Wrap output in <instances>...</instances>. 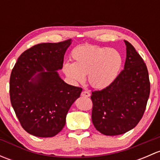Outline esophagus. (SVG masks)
<instances>
[{
	"mask_svg": "<svg viewBox=\"0 0 160 160\" xmlns=\"http://www.w3.org/2000/svg\"><path fill=\"white\" fill-rule=\"evenodd\" d=\"M81 96L86 97V98H89V97L90 96V93L88 91H87V90H84V91H83L81 93Z\"/></svg>",
	"mask_w": 160,
	"mask_h": 160,
	"instance_id": "obj_1",
	"label": "esophagus"
}]
</instances>
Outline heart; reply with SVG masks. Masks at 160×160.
Returning <instances> with one entry per match:
<instances>
[{
  "label": "heart",
  "mask_w": 160,
  "mask_h": 160,
  "mask_svg": "<svg viewBox=\"0 0 160 160\" xmlns=\"http://www.w3.org/2000/svg\"><path fill=\"white\" fill-rule=\"evenodd\" d=\"M73 63L66 62L62 71L72 83H82L88 75V83L96 89L112 84L122 69L123 59L118 50L104 46L85 45L71 54Z\"/></svg>",
  "instance_id": "obj_1"
}]
</instances>
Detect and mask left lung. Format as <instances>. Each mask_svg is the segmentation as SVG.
I'll use <instances>...</instances> for the list:
<instances>
[{
	"mask_svg": "<svg viewBox=\"0 0 160 160\" xmlns=\"http://www.w3.org/2000/svg\"><path fill=\"white\" fill-rule=\"evenodd\" d=\"M124 70L114 83L92 92V122L105 135H118L135 128L142 118L150 93L149 72L142 58L125 40Z\"/></svg>",
	"mask_w": 160,
	"mask_h": 160,
	"instance_id": "obj_1",
	"label": "left lung"
}]
</instances>
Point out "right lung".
<instances>
[{
    "label": "right lung",
    "instance_id": "1",
    "mask_svg": "<svg viewBox=\"0 0 160 160\" xmlns=\"http://www.w3.org/2000/svg\"><path fill=\"white\" fill-rule=\"evenodd\" d=\"M72 40L41 43L24 52L10 77L11 103L22 128L48 138L63 128L66 117L82 88L67 84L57 70Z\"/></svg>",
    "mask_w": 160,
    "mask_h": 160
}]
</instances>
